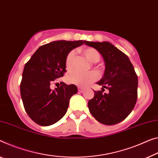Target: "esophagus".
I'll return each instance as SVG.
<instances>
[{
  "instance_id": "34e87169",
  "label": "esophagus",
  "mask_w": 158,
  "mask_h": 158,
  "mask_svg": "<svg viewBox=\"0 0 158 158\" xmlns=\"http://www.w3.org/2000/svg\"><path fill=\"white\" fill-rule=\"evenodd\" d=\"M85 90V88L84 87H78V92L79 93H82Z\"/></svg>"
}]
</instances>
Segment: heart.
<instances>
[{
    "mask_svg": "<svg viewBox=\"0 0 158 158\" xmlns=\"http://www.w3.org/2000/svg\"><path fill=\"white\" fill-rule=\"evenodd\" d=\"M84 54L87 59L91 62H98L100 59V54H99V52L94 48L89 47L85 48L84 50ZM75 55H76V53L74 51H71L65 57V64L67 69H71ZM97 77H98V74L93 71L86 73L73 71L69 73L66 79L67 81L70 83L76 85L78 86H87L91 82L95 81Z\"/></svg>",
    "mask_w": 158,
    "mask_h": 158,
    "instance_id": "1",
    "label": "heart"
}]
</instances>
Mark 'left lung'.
I'll use <instances>...</instances> for the list:
<instances>
[{"label":"left lung","instance_id":"1","mask_svg":"<svg viewBox=\"0 0 158 158\" xmlns=\"http://www.w3.org/2000/svg\"><path fill=\"white\" fill-rule=\"evenodd\" d=\"M95 48L105 62V72L100 81L102 90L94 91L88 102L91 114L99 123L114 125L124 120L134 108L138 98V76L129 59L121 51L107 42L85 41ZM104 88L109 93H103Z\"/></svg>","mask_w":158,"mask_h":158}]
</instances>
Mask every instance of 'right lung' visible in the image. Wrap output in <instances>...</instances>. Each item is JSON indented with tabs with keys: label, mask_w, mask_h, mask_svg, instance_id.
Returning <instances> with one entry per match:
<instances>
[{
	"label": "right lung",
	"mask_w": 158,
	"mask_h": 158,
	"mask_svg": "<svg viewBox=\"0 0 158 158\" xmlns=\"http://www.w3.org/2000/svg\"><path fill=\"white\" fill-rule=\"evenodd\" d=\"M85 43L56 41L40 47L25 64L20 82V94L27 114L36 123L47 127L65 115L69 100L77 88L64 82L52 89L56 79L66 72L65 60L73 48Z\"/></svg>",
	"instance_id": "right-lung-1"
}]
</instances>
